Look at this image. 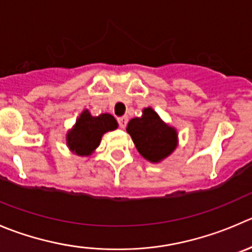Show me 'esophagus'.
<instances>
[{"mask_svg": "<svg viewBox=\"0 0 252 252\" xmlns=\"http://www.w3.org/2000/svg\"><path fill=\"white\" fill-rule=\"evenodd\" d=\"M126 123H128V117H122V118H118V124L122 129L126 128Z\"/></svg>", "mask_w": 252, "mask_h": 252, "instance_id": "1", "label": "esophagus"}]
</instances>
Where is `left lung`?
<instances>
[{"mask_svg": "<svg viewBox=\"0 0 252 252\" xmlns=\"http://www.w3.org/2000/svg\"><path fill=\"white\" fill-rule=\"evenodd\" d=\"M139 153L151 162H158L176 149L177 134L166 126L151 108L143 111L141 118L131 119L126 126Z\"/></svg>", "mask_w": 252, "mask_h": 252, "instance_id": "left-lung-1", "label": "left lung"}]
</instances>
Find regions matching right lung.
I'll use <instances>...</instances> for the list:
<instances>
[{"mask_svg":"<svg viewBox=\"0 0 252 252\" xmlns=\"http://www.w3.org/2000/svg\"><path fill=\"white\" fill-rule=\"evenodd\" d=\"M117 126V121L111 114L92 117L89 111H85L76 121L75 128L67 134V145L77 155L87 156L99 145L102 135Z\"/></svg>","mask_w":252,"mask_h":252,"instance_id":"obj_1","label":"right lung"}]
</instances>
